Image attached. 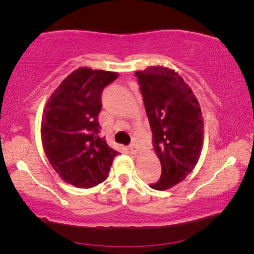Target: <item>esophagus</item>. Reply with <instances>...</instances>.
Returning <instances> with one entry per match:
<instances>
[{
	"label": "esophagus",
	"instance_id": "34e87169",
	"mask_svg": "<svg viewBox=\"0 0 254 254\" xmlns=\"http://www.w3.org/2000/svg\"><path fill=\"white\" fill-rule=\"evenodd\" d=\"M128 149H129V151L131 152V154H136L137 152V145L135 143H130L129 145H128Z\"/></svg>",
	"mask_w": 254,
	"mask_h": 254
}]
</instances>
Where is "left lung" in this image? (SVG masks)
<instances>
[{
    "mask_svg": "<svg viewBox=\"0 0 254 254\" xmlns=\"http://www.w3.org/2000/svg\"><path fill=\"white\" fill-rule=\"evenodd\" d=\"M162 175L151 189L164 190L183 182L199 161L203 119L199 102L176 71L149 67L136 71Z\"/></svg>",
    "mask_w": 254,
    "mask_h": 254,
    "instance_id": "left-lung-1",
    "label": "left lung"
}]
</instances>
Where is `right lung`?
<instances>
[{"instance_id": "1", "label": "right lung", "mask_w": 254, "mask_h": 254, "mask_svg": "<svg viewBox=\"0 0 254 254\" xmlns=\"http://www.w3.org/2000/svg\"><path fill=\"white\" fill-rule=\"evenodd\" d=\"M118 72L78 68L52 93L41 121L44 151L62 180L79 189L103 183L119 154L99 137L102 92Z\"/></svg>"}]
</instances>
